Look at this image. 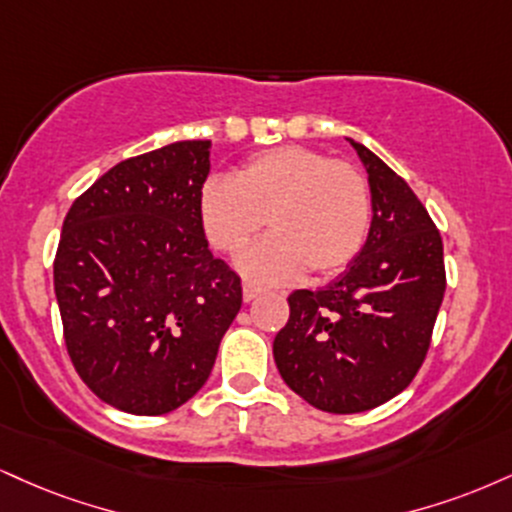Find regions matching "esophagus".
Masks as SVG:
<instances>
[{
    "mask_svg": "<svg viewBox=\"0 0 512 512\" xmlns=\"http://www.w3.org/2000/svg\"><path fill=\"white\" fill-rule=\"evenodd\" d=\"M260 293H262V288L252 286V283H245V286H243V300H245V303H252V300H255Z\"/></svg>",
    "mask_w": 512,
    "mask_h": 512,
    "instance_id": "1",
    "label": "esophagus"
}]
</instances>
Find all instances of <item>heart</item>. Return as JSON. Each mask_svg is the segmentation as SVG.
<instances>
[{
	"mask_svg": "<svg viewBox=\"0 0 512 512\" xmlns=\"http://www.w3.org/2000/svg\"><path fill=\"white\" fill-rule=\"evenodd\" d=\"M212 248L243 250L269 221L274 233L236 260L257 283H286L310 267L329 276L355 260L372 221L367 178L310 147L283 145L252 155L231 178H209L197 195Z\"/></svg>",
	"mask_w": 512,
	"mask_h": 512,
	"instance_id": "b5f03b06",
	"label": "heart"
}]
</instances>
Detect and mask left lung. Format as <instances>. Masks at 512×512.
Returning <instances> with one entry per match:
<instances>
[{
    "label": "left lung",
    "mask_w": 512,
    "mask_h": 512,
    "mask_svg": "<svg viewBox=\"0 0 512 512\" xmlns=\"http://www.w3.org/2000/svg\"><path fill=\"white\" fill-rule=\"evenodd\" d=\"M350 145L372 195L367 240L324 288L288 295L291 317L274 338L288 389L336 415L372 410L408 389L446 291L443 243L427 209L372 150Z\"/></svg>",
    "instance_id": "obj_1"
}]
</instances>
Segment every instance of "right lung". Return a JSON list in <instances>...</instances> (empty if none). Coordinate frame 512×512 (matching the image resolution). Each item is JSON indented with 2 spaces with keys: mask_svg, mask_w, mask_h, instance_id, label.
<instances>
[{
  "mask_svg": "<svg viewBox=\"0 0 512 512\" xmlns=\"http://www.w3.org/2000/svg\"><path fill=\"white\" fill-rule=\"evenodd\" d=\"M212 140L126 159L73 202L54 260L66 350L97 398L164 415L205 386L243 291L207 248Z\"/></svg>",
  "mask_w": 512,
  "mask_h": 512,
  "instance_id": "1",
  "label": "right lung"
}]
</instances>
